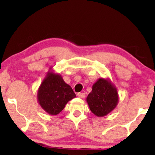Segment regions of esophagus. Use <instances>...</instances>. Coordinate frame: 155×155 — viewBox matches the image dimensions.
Segmentation results:
<instances>
[{"mask_svg": "<svg viewBox=\"0 0 155 155\" xmlns=\"http://www.w3.org/2000/svg\"><path fill=\"white\" fill-rule=\"evenodd\" d=\"M78 97H80V98H81V99H84V97H85V94H84V93H78Z\"/></svg>", "mask_w": 155, "mask_h": 155, "instance_id": "esophagus-1", "label": "esophagus"}]
</instances>
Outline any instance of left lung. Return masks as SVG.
<instances>
[{"label":"left lung","instance_id":"left-lung-1","mask_svg":"<svg viewBox=\"0 0 155 155\" xmlns=\"http://www.w3.org/2000/svg\"><path fill=\"white\" fill-rule=\"evenodd\" d=\"M117 89L109 79L99 78L86 100L91 111L98 117L111 113L118 103Z\"/></svg>","mask_w":155,"mask_h":155}]
</instances>
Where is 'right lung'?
Wrapping results in <instances>:
<instances>
[{"mask_svg": "<svg viewBox=\"0 0 155 155\" xmlns=\"http://www.w3.org/2000/svg\"><path fill=\"white\" fill-rule=\"evenodd\" d=\"M76 95L60 74L50 68L39 86L37 100L41 107L50 115L56 116L64 109L65 104Z\"/></svg>", "mask_w": 155, "mask_h": 155, "instance_id": "right-lung-1", "label": "right lung"}]
</instances>
